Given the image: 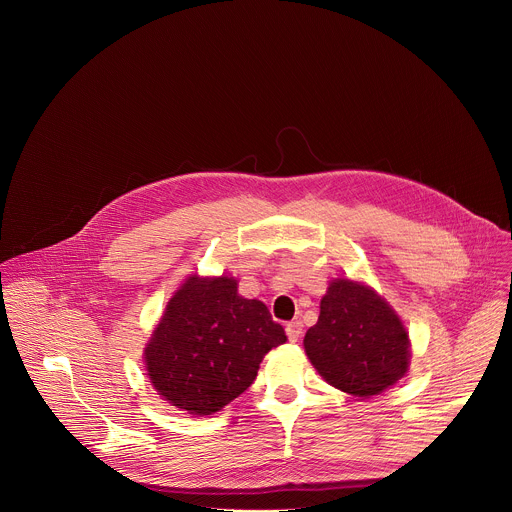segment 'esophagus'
<instances>
[{"instance_id": "obj_1", "label": "esophagus", "mask_w": 512, "mask_h": 512, "mask_svg": "<svg viewBox=\"0 0 512 512\" xmlns=\"http://www.w3.org/2000/svg\"><path fill=\"white\" fill-rule=\"evenodd\" d=\"M285 333H287V337H289L291 343H297V341L303 337V323H301V321H291V323H287Z\"/></svg>"}]
</instances>
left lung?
I'll list each match as a JSON object with an SVG mask.
<instances>
[{
    "label": "left lung",
    "mask_w": 512,
    "mask_h": 512,
    "mask_svg": "<svg viewBox=\"0 0 512 512\" xmlns=\"http://www.w3.org/2000/svg\"><path fill=\"white\" fill-rule=\"evenodd\" d=\"M303 343L319 375L355 397L395 385L411 357L409 335L391 307L373 289L347 279L331 283Z\"/></svg>",
    "instance_id": "obj_1"
}]
</instances>
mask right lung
Returning <instances> with one entry per match:
<instances>
[{
	"label": "right lung",
	"mask_w": 512,
	"mask_h": 512,
	"mask_svg": "<svg viewBox=\"0 0 512 512\" xmlns=\"http://www.w3.org/2000/svg\"><path fill=\"white\" fill-rule=\"evenodd\" d=\"M287 341L269 309L229 277H191L169 301L145 363L157 393L191 415L221 411L245 393L265 353Z\"/></svg>",
	"instance_id": "obj_1"
}]
</instances>
